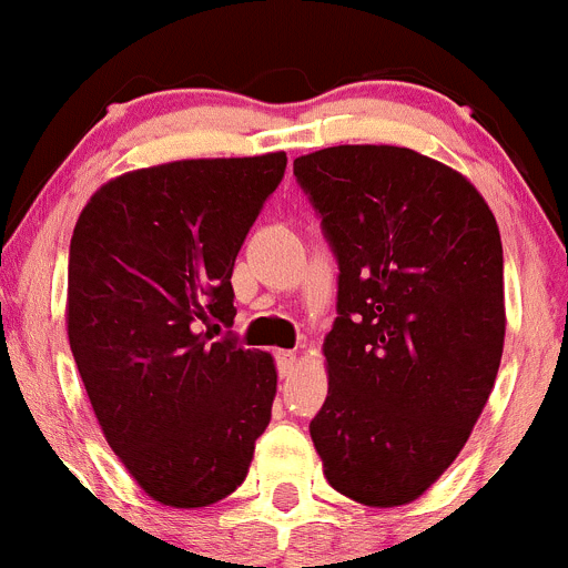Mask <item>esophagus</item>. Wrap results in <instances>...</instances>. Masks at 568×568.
I'll return each mask as SVG.
<instances>
[{"mask_svg":"<svg viewBox=\"0 0 568 568\" xmlns=\"http://www.w3.org/2000/svg\"><path fill=\"white\" fill-rule=\"evenodd\" d=\"M295 353L292 351H278L276 353V367H278V375L286 378V375H292V369H295Z\"/></svg>","mask_w":568,"mask_h":568,"instance_id":"obj_1","label":"esophagus"}]
</instances>
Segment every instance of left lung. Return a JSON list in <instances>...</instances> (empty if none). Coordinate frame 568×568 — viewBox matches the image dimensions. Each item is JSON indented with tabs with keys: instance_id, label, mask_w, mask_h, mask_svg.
<instances>
[{
	"instance_id": "obj_1",
	"label": "left lung",
	"mask_w": 568,
	"mask_h": 568,
	"mask_svg": "<svg viewBox=\"0 0 568 568\" xmlns=\"http://www.w3.org/2000/svg\"><path fill=\"white\" fill-rule=\"evenodd\" d=\"M292 168L339 265L308 434L336 491L406 505L456 462L497 378V221L462 173L400 145H334Z\"/></svg>"
}]
</instances>
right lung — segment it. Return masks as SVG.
Here are the masks:
<instances>
[{
  "instance_id": "obj_1",
  "label": "right lung",
  "mask_w": 568,
  "mask_h": 568,
  "mask_svg": "<svg viewBox=\"0 0 568 568\" xmlns=\"http://www.w3.org/2000/svg\"><path fill=\"white\" fill-rule=\"evenodd\" d=\"M286 154L179 160L93 193L69 251V342L129 475L173 508L245 480L271 423L276 364L234 323L232 271Z\"/></svg>"
}]
</instances>
